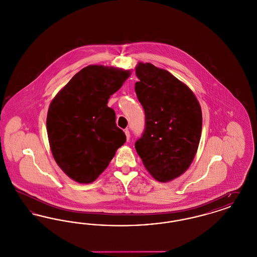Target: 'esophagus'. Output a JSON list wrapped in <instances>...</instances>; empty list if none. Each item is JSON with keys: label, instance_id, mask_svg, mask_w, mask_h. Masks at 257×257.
I'll list each match as a JSON object with an SVG mask.
<instances>
[{"label": "esophagus", "instance_id": "esophagus-1", "mask_svg": "<svg viewBox=\"0 0 257 257\" xmlns=\"http://www.w3.org/2000/svg\"><path fill=\"white\" fill-rule=\"evenodd\" d=\"M124 133L126 135L127 140H129V139H130V132H129V130H128V129H125V130H124Z\"/></svg>", "mask_w": 257, "mask_h": 257}]
</instances>
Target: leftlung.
<instances>
[{"label": "left lung", "instance_id": "obj_1", "mask_svg": "<svg viewBox=\"0 0 257 257\" xmlns=\"http://www.w3.org/2000/svg\"><path fill=\"white\" fill-rule=\"evenodd\" d=\"M136 94L146 113V128L136 150L160 182L177 178L196 156L202 129L201 108L194 92L165 69L139 62Z\"/></svg>", "mask_w": 257, "mask_h": 257}]
</instances>
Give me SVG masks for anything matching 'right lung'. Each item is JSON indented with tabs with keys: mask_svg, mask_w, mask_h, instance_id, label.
Wrapping results in <instances>:
<instances>
[{
	"mask_svg": "<svg viewBox=\"0 0 257 257\" xmlns=\"http://www.w3.org/2000/svg\"><path fill=\"white\" fill-rule=\"evenodd\" d=\"M129 76L128 70L88 65L52 100L46 120L51 151L74 181L93 182L126 142L107 104Z\"/></svg>",
	"mask_w": 257,
	"mask_h": 257,
	"instance_id": "1",
	"label": "right lung"
}]
</instances>
